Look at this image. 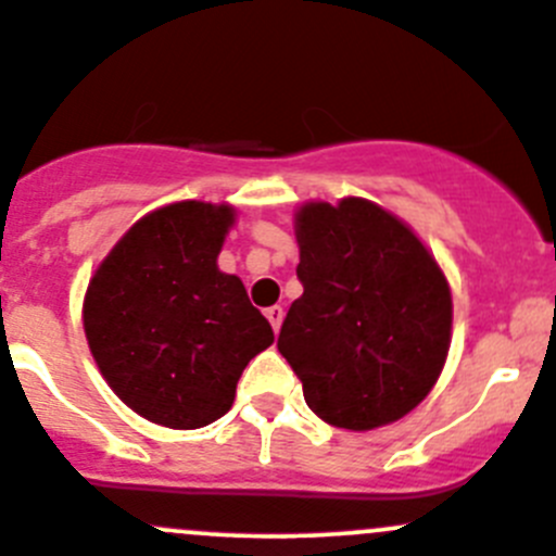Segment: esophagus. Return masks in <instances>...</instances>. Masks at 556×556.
I'll return each instance as SVG.
<instances>
[{"label":"esophagus","instance_id":"34e87169","mask_svg":"<svg viewBox=\"0 0 556 556\" xmlns=\"http://www.w3.org/2000/svg\"><path fill=\"white\" fill-rule=\"evenodd\" d=\"M266 317H268V323H271L274 333H279V325H282V319H285V309H282V306H268Z\"/></svg>","mask_w":556,"mask_h":556}]
</instances>
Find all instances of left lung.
Segmentation results:
<instances>
[{"label":"left lung","mask_w":556,"mask_h":556,"mask_svg":"<svg viewBox=\"0 0 556 556\" xmlns=\"http://www.w3.org/2000/svg\"><path fill=\"white\" fill-rule=\"evenodd\" d=\"M299 279L279 352L323 422L374 430L428 397L452 344V290L433 252L384 206L346 195L295 212Z\"/></svg>","instance_id":"8db88e82"}]
</instances>
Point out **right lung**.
Here are the masks:
<instances>
[{
	"instance_id": "add662e5",
	"label": "right lung",
	"mask_w": 556,
	"mask_h": 556,
	"mask_svg": "<svg viewBox=\"0 0 556 556\" xmlns=\"http://www.w3.org/2000/svg\"><path fill=\"white\" fill-rule=\"evenodd\" d=\"M233 223L231 204L159 206L117 239L88 282L83 328L104 382L164 428L220 419L247 363L274 341L242 279L217 268Z\"/></svg>"
}]
</instances>
